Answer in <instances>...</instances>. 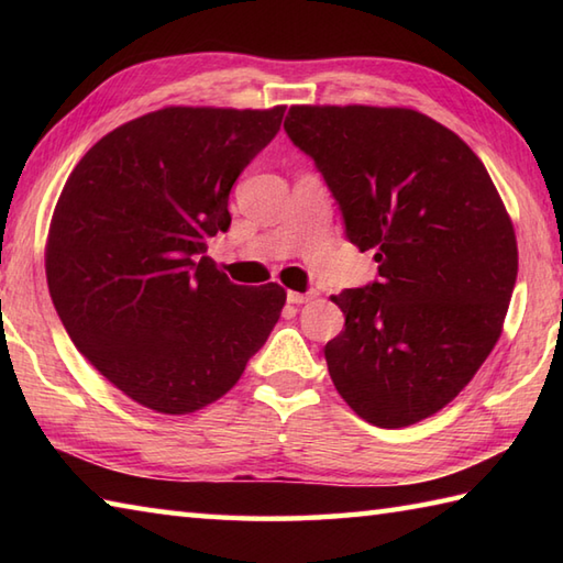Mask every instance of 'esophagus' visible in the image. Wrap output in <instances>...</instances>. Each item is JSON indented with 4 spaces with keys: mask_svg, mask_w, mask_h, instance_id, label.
Instances as JSON below:
<instances>
[{
    "mask_svg": "<svg viewBox=\"0 0 563 563\" xmlns=\"http://www.w3.org/2000/svg\"><path fill=\"white\" fill-rule=\"evenodd\" d=\"M317 292H288V302L290 305H305L309 300H314Z\"/></svg>",
    "mask_w": 563,
    "mask_h": 563,
    "instance_id": "obj_1",
    "label": "esophagus"
}]
</instances>
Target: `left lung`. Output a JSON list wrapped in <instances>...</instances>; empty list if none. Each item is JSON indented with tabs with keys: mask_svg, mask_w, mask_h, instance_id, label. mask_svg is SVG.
<instances>
[{
	"mask_svg": "<svg viewBox=\"0 0 563 563\" xmlns=\"http://www.w3.org/2000/svg\"><path fill=\"white\" fill-rule=\"evenodd\" d=\"M285 133L339 202L345 236L379 278L331 300L345 329L329 375L379 428L438 413L470 385L504 329L518 244L482 159L411 109L292 106Z\"/></svg>",
	"mask_w": 563,
	"mask_h": 563,
	"instance_id": "left-lung-1",
	"label": "left lung"
}]
</instances>
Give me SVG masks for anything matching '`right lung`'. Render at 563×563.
Returning a JSON list of instances; mask_svg holds the SVG:
<instances>
[{
	"label": "right lung",
	"instance_id": "obj_1",
	"mask_svg": "<svg viewBox=\"0 0 563 563\" xmlns=\"http://www.w3.org/2000/svg\"><path fill=\"white\" fill-rule=\"evenodd\" d=\"M283 113H147L101 137L59 194L45 246L57 317L77 351L152 411L218 401L280 319L278 283L234 285L206 251L230 230V190Z\"/></svg>",
	"mask_w": 563,
	"mask_h": 563
}]
</instances>
